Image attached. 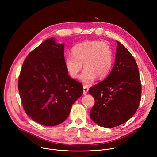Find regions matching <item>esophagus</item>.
Listing matches in <instances>:
<instances>
[{
    "label": "esophagus",
    "instance_id": "esophagus-1",
    "mask_svg": "<svg viewBox=\"0 0 157 157\" xmlns=\"http://www.w3.org/2000/svg\"><path fill=\"white\" fill-rule=\"evenodd\" d=\"M88 92V86L87 84H84L83 86V94L86 95Z\"/></svg>",
    "mask_w": 157,
    "mask_h": 157
}]
</instances>
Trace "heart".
Instances as JSON below:
<instances>
[{
	"label": "heart",
	"instance_id": "heart-1",
	"mask_svg": "<svg viewBox=\"0 0 157 157\" xmlns=\"http://www.w3.org/2000/svg\"><path fill=\"white\" fill-rule=\"evenodd\" d=\"M73 54H66L64 63L68 73L77 78L84 63L85 69L80 77L82 82L90 83L98 77L103 78L110 73L113 55L107 42L100 40L86 41L75 46Z\"/></svg>",
	"mask_w": 157,
	"mask_h": 157
}]
</instances>
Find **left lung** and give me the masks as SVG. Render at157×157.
I'll use <instances>...</instances> for the list:
<instances>
[{"instance_id":"left-lung-1","label":"left lung","mask_w":157,"mask_h":157,"mask_svg":"<svg viewBox=\"0 0 157 157\" xmlns=\"http://www.w3.org/2000/svg\"><path fill=\"white\" fill-rule=\"evenodd\" d=\"M115 64L108 77L89 89L95 103L90 111L99 126L111 128L134 116L138 109L141 84L136 60L121 42L117 41Z\"/></svg>"}]
</instances>
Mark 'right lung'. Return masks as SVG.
<instances>
[{
  "instance_id": "1",
  "label": "right lung",
  "mask_w": 157,
  "mask_h": 157,
  "mask_svg": "<svg viewBox=\"0 0 157 157\" xmlns=\"http://www.w3.org/2000/svg\"><path fill=\"white\" fill-rule=\"evenodd\" d=\"M23 109L32 119L46 126L66 120L71 107L83 94L81 83L71 78L64 63V44L54 38L28 54L18 79Z\"/></svg>"
}]
</instances>
